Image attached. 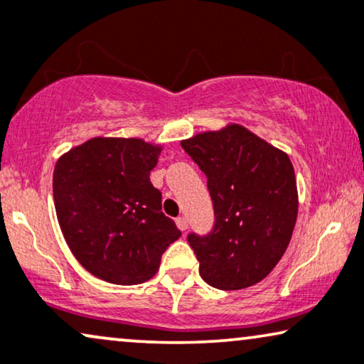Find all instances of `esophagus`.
<instances>
[{
  "instance_id": "obj_1",
  "label": "esophagus",
  "mask_w": 364,
  "mask_h": 364,
  "mask_svg": "<svg viewBox=\"0 0 364 364\" xmlns=\"http://www.w3.org/2000/svg\"><path fill=\"white\" fill-rule=\"evenodd\" d=\"M176 227L181 230V232L188 230V220L185 218V216H179V218H176Z\"/></svg>"
}]
</instances>
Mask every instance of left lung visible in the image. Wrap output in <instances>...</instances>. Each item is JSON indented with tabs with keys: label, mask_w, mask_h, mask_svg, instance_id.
<instances>
[{
	"label": "left lung",
	"mask_w": 364,
	"mask_h": 364,
	"mask_svg": "<svg viewBox=\"0 0 364 364\" xmlns=\"http://www.w3.org/2000/svg\"><path fill=\"white\" fill-rule=\"evenodd\" d=\"M183 149L206 174L215 227L188 242L211 287L240 291L259 284L287 250L299 196L287 153L240 124L198 132Z\"/></svg>",
	"instance_id": "1"
}]
</instances>
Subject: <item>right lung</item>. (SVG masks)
Segmentation results:
<instances>
[{"label":"right lung","mask_w":364,"mask_h":364,"mask_svg":"<svg viewBox=\"0 0 364 364\" xmlns=\"http://www.w3.org/2000/svg\"><path fill=\"white\" fill-rule=\"evenodd\" d=\"M163 151L139 137H92L53 169L55 211L87 272L117 285L153 279L181 232L161 211L149 174Z\"/></svg>","instance_id":"right-lung-1"}]
</instances>
